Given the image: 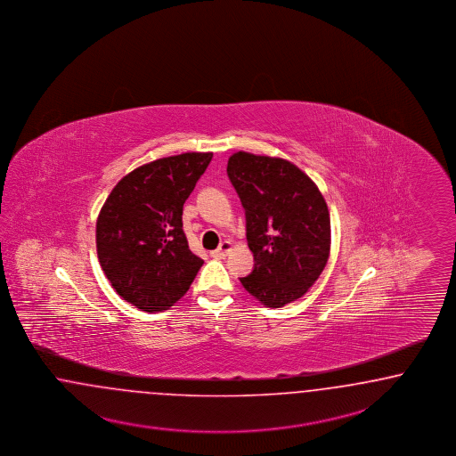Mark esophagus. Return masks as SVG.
<instances>
[{"instance_id":"obj_1","label":"esophagus","mask_w":456,"mask_h":456,"mask_svg":"<svg viewBox=\"0 0 456 456\" xmlns=\"http://www.w3.org/2000/svg\"><path fill=\"white\" fill-rule=\"evenodd\" d=\"M232 249V242L231 240H224L222 244L219 246V249H216V251H212V256L214 257H225L229 252Z\"/></svg>"}]
</instances>
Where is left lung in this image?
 Wrapping results in <instances>:
<instances>
[{
    "instance_id": "left-lung-1",
    "label": "left lung",
    "mask_w": 456,
    "mask_h": 456,
    "mask_svg": "<svg viewBox=\"0 0 456 456\" xmlns=\"http://www.w3.org/2000/svg\"><path fill=\"white\" fill-rule=\"evenodd\" d=\"M227 175L246 210L254 269L239 278L269 308L301 298L330 254V214L308 175L283 158L237 151Z\"/></svg>"
}]
</instances>
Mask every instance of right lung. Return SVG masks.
Instances as JSON below:
<instances>
[{
    "instance_id": "1",
    "label": "right lung",
    "mask_w": 456,
    "mask_h": 456,
    "mask_svg": "<svg viewBox=\"0 0 456 456\" xmlns=\"http://www.w3.org/2000/svg\"><path fill=\"white\" fill-rule=\"evenodd\" d=\"M212 153L159 158L127 173L95 225L101 267L116 293L142 312H163L189 291L204 261L189 249L183 204Z\"/></svg>"
}]
</instances>
